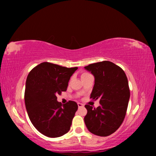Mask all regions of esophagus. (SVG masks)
<instances>
[{"label":"esophagus","mask_w":156,"mask_h":156,"mask_svg":"<svg viewBox=\"0 0 156 156\" xmlns=\"http://www.w3.org/2000/svg\"><path fill=\"white\" fill-rule=\"evenodd\" d=\"M78 108H82V107H84V105L80 103V102H78Z\"/></svg>","instance_id":"1"}]
</instances>
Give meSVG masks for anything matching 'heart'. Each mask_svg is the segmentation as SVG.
<instances>
[{"instance_id": "obj_1", "label": "heart", "mask_w": 156, "mask_h": 156, "mask_svg": "<svg viewBox=\"0 0 156 156\" xmlns=\"http://www.w3.org/2000/svg\"><path fill=\"white\" fill-rule=\"evenodd\" d=\"M89 74H88V73H83V74H82V78H83V77H84V76H87V75H88Z\"/></svg>"}]
</instances>
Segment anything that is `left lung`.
Wrapping results in <instances>:
<instances>
[{
    "label": "left lung",
    "mask_w": 156,
    "mask_h": 156,
    "mask_svg": "<svg viewBox=\"0 0 156 156\" xmlns=\"http://www.w3.org/2000/svg\"><path fill=\"white\" fill-rule=\"evenodd\" d=\"M84 68L94 76L90 98L99 99L100 102L97 108L85 105V125L92 133L108 136L117 130L125 117L130 97L127 78L121 68L109 61L94 63Z\"/></svg>",
    "instance_id": "8db88e82"
}]
</instances>
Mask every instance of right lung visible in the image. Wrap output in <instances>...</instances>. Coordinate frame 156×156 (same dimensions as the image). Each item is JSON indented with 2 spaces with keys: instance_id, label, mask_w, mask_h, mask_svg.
<instances>
[{
  "instance_id": "obj_1",
  "label": "right lung",
  "mask_w": 156,
  "mask_h": 156,
  "mask_svg": "<svg viewBox=\"0 0 156 156\" xmlns=\"http://www.w3.org/2000/svg\"><path fill=\"white\" fill-rule=\"evenodd\" d=\"M77 69L43 62L29 73L25 91L26 109L32 124L45 136L61 137L70 129L78 105L72 101L62 105L56 96L66 91Z\"/></svg>"
}]
</instances>
